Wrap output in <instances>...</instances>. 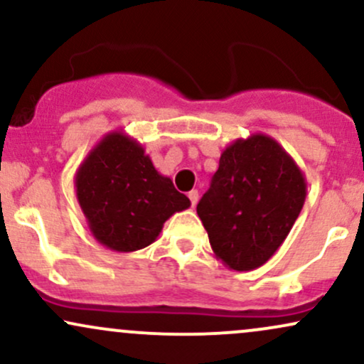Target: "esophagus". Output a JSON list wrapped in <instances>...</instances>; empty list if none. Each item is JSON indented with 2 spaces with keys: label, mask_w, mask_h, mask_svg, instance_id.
<instances>
[{
  "label": "esophagus",
  "mask_w": 364,
  "mask_h": 364,
  "mask_svg": "<svg viewBox=\"0 0 364 364\" xmlns=\"http://www.w3.org/2000/svg\"><path fill=\"white\" fill-rule=\"evenodd\" d=\"M188 198H190L191 205H196V202H198V190H191L190 193H188Z\"/></svg>",
  "instance_id": "obj_1"
}]
</instances>
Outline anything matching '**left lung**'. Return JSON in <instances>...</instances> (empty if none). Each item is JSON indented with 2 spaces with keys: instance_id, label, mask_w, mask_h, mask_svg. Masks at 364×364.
Returning <instances> with one entry per match:
<instances>
[{
  "instance_id": "obj_1",
  "label": "left lung",
  "mask_w": 364,
  "mask_h": 364,
  "mask_svg": "<svg viewBox=\"0 0 364 364\" xmlns=\"http://www.w3.org/2000/svg\"><path fill=\"white\" fill-rule=\"evenodd\" d=\"M304 198L306 179L294 159L272 136L253 133L223 150L196 214L217 260L246 272L272 258Z\"/></svg>"
}]
</instances>
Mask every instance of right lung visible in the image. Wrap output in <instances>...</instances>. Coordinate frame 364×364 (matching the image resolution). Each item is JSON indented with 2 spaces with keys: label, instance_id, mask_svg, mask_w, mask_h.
Listing matches in <instances>:
<instances>
[{
  "label": "right lung",
  "instance_id": "obj_1",
  "mask_svg": "<svg viewBox=\"0 0 364 364\" xmlns=\"http://www.w3.org/2000/svg\"><path fill=\"white\" fill-rule=\"evenodd\" d=\"M75 191L92 236L118 253L154 243L166 220L191 205L123 129L104 135L87 154Z\"/></svg>",
  "mask_w": 364,
  "mask_h": 364
}]
</instances>
